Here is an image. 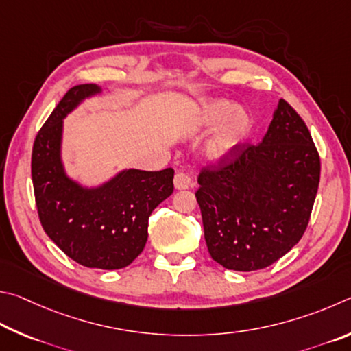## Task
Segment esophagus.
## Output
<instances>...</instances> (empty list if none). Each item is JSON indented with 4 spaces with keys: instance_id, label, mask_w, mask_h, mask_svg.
<instances>
[{
    "instance_id": "34e87169",
    "label": "esophagus",
    "mask_w": 351,
    "mask_h": 351,
    "mask_svg": "<svg viewBox=\"0 0 351 351\" xmlns=\"http://www.w3.org/2000/svg\"><path fill=\"white\" fill-rule=\"evenodd\" d=\"M174 186L176 189H188L193 186V182L189 179V176L185 172H177L174 176Z\"/></svg>"
}]
</instances>
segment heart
<instances>
[{"instance_id": "obj_1", "label": "heart", "mask_w": 351, "mask_h": 351, "mask_svg": "<svg viewBox=\"0 0 351 351\" xmlns=\"http://www.w3.org/2000/svg\"><path fill=\"white\" fill-rule=\"evenodd\" d=\"M217 124L219 126L204 146V156L206 162L211 165L223 163L236 152L237 147L247 138L251 120L243 109L236 108V104L228 100H210L202 103L194 123L195 131L205 132Z\"/></svg>"}]
</instances>
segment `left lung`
Here are the masks:
<instances>
[{"label":"left lung","instance_id":"8db88e82","mask_svg":"<svg viewBox=\"0 0 351 351\" xmlns=\"http://www.w3.org/2000/svg\"><path fill=\"white\" fill-rule=\"evenodd\" d=\"M321 160L308 128L279 100L259 145L242 143L199 174L195 193L208 251L234 271H256L304 236L315 205Z\"/></svg>","mask_w":351,"mask_h":351}]
</instances>
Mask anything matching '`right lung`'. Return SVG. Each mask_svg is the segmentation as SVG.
Here are the masks:
<instances>
[{
    "mask_svg": "<svg viewBox=\"0 0 351 351\" xmlns=\"http://www.w3.org/2000/svg\"><path fill=\"white\" fill-rule=\"evenodd\" d=\"M100 92L78 84L61 98L35 137L32 183L43 230L66 256L88 268L120 269L143 251L151 213L174 191V169H123L92 188L66 174L63 120Z\"/></svg>",
    "mask_w": 351,
    "mask_h": 351,
    "instance_id": "right-lung-1",
    "label": "right lung"
}]
</instances>
